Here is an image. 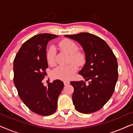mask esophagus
Returning <instances> with one entry per match:
<instances>
[{"label": "esophagus", "instance_id": "obj_1", "mask_svg": "<svg viewBox=\"0 0 133 133\" xmlns=\"http://www.w3.org/2000/svg\"><path fill=\"white\" fill-rule=\"evenodd\" d=\"M63 83H64V85H67L70 84V82H69V81H63Z\"/></svg>", "mask_w": 133, "mask_h": 133}]
</instances>
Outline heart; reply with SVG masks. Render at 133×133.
Returning a JSON list of instances; mask_svg holds the SVG:
<instances>
[{
	"mask_svg": "<svg viewBox=\"0 0 133 133\" xmlns=\"http://www.w3.org/2000/svg\"><path fill=\"white\" fill-rule=\"evenodd\" d=\"M60 48L66 51L71 56V61L74 62L66 66H59L52 71L54 78L62 81H66L71 79L77 70V65H82L85 63V58L81 52H77L78 46L75 42L70 39H63L59 43ZM55 51L53 48H50L46 54L47 62L51 66L55 65Z\"/></svg>",
	"mask_w": 133,
	"mask_h": 133,
	"instance_id": "obj_1",
	"label": "heart"
}]
</instances>
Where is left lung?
<instances>
[{"mask_svg":"<svg viewBox=\"0 0 133 133\" xmlns=\"http://www.w3.org/2000/svg\"><path fill=\"white\" fill-rule=\"evenodd\" d=\"M82 47L85 63L79 74L88 82H71L74 87L72 102L76 110L84 114L99 110L114 91L118 79L117 59L108 45L97 36L81 32L65 35Z\"/></svg>","mask_w":133,"mask_h":133,"instance_id":"left-lung-1","label":"left lung"}]
</instances>
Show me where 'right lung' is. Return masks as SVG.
<instances>
[{"label":"right lung","mask_w":133,"mask_h":133,"mask_svg":"<svg viewBox=\"0 0 133 133\" xmlns=\"http://www.w3.org/2000/svg\"><path fill=\"white\" fill-rule=\"evenodd\" d=\"M57 37L48 33L33 36L22 45L14 60V83L19 97L31 111L41 116H50L56 111L64 85L58 79L47 87L42 83L48 66L47 44Z\"/></svg>","instance_id":"1"}]
</instances>
